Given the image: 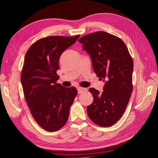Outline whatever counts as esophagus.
Instances as JSON below:
<instances>
[{
	"label": "esophagus",
	"mask_w": 158,
	"mask_h": 158,
	"mask_svg": "<svg viewBox=\"0 0 158 158\" xmlns=\"http://www.w3.org/2000/svg\"><path fill=\"white\" fill-rule=\"evenodd\" d=\"M88 89L87 88H82V87H78V93L80 94H82V92H86Z\"/></svg>",
	"instance_id": "esophagus-1"
}]
</instances>
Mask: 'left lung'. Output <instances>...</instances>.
Returning <instances> with one entry per match:
<instances>
[{"label": "left lung", "instance_id": "1", "mask_svg": "<svg viewBox=\"0 0 158 158\" xmlns=\"http://www.w3.org/2000/svg\"><path fill=\"white\" fill-rule=\"evenodd\" d=\"M78 41L90 56L98 77L106 80L103 92L89 89L94 101L87 107L88 115L99 126L111 127L121 118L131 98L132 59L125 43L107 32L89 33Z\"/></svg>", "mask_w": 158, "mask_h": 158}]
</instances>
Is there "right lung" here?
<instances>
[{
    "label": "right lung",
    "instance_id": "right-lung-1",
    "mask_svg": "<svg viewBox=\"0 0 158 158\" xmlns=\"http://www.w3.org/2000/svg\"><path fill=\"white\" fill-rule=\"evenodd\" d=\"M80 35L49 36L31 45L25 55L21 83L30 113L42 128L59 130L67 122L69 110L78 91L57 84L59 60Z\"/></svg>",
    "mask_w": 158,
    "mask_h": 158
}]
</instances>
